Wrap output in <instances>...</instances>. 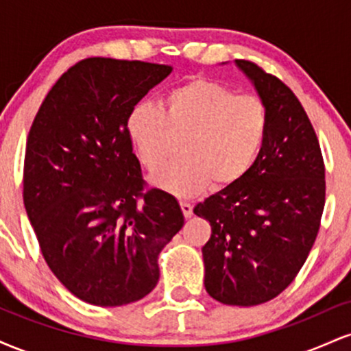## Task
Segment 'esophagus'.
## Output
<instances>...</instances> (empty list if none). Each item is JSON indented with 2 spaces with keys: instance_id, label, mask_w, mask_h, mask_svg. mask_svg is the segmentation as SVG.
<instances>
[{
  "instance_id": "1",
  "label": "esophagus",
  "mask_w": 351,
  "mask_h": 351,
  "mask_svg": "<svg viewBox=\"0 0 351 351\" xmlns=\"http://www.w3.org/2000/svg\"><path fill=\"white\" fill-rule=\"evenodd\" d=\"M180 206H181V211H183V216L186 217V219L193 216V206L188 203V201H180Z\"/></svg>"
}]
</instances>
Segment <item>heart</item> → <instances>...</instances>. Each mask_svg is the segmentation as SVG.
<instances>
[{
	"instance_id": "b5f03b06",
	"label": "heart",
	"mask_w": 351,
	"mask_h": 351,
	"mask_svg": "<svg viewBox=\"0 0 351 351\" xmlns=\"http://www.w3.org/2000/svg\"><path fill=\"white\" fill-rule=\"evenodd\" d=\"M267 107L256 95H237L211 79L171 88L163 108L138 102L127 117V134L140 163L155 171L181 138L180 162L152 176L156 188L178 196L208 186L226 188L251 170L267 134Z\"/></svg>"
}]
</instances>
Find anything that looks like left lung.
<instances>
[{
	"label": "left lung",
	"instance_id": "obj_1",
	"mask_svg": "<svg viewBox=\"0 0 351 351\" xmlns=\"http://www.w3.org/2000/svg\"><path fill=\"white\" fill-rule=\"evenodd\" d=\"M236 66L267 107V134L251 170L193 211L211 224L203 245L206 292L251 307L285 291L307 261L325 206V165L291 88L249 60Z\"/></svg>",
	"mask_w": 351,
	"mask_h": 351
}]
</instances>
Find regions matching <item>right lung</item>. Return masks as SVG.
I'll use <instances>...</instances> for the list:
<instances>
[{"label":"right lung","instance_id":"1","mask_svg":"<svg viewBox=\"0 0 351 351\" xmlns=\"http://www.w3.org/2000/svg\"><path fill=\"white\" fill-rule=\"evenodd\" d=\"M171 66L88 58L60 75L26 143L23 199L60 284L87 304L143 299L160 279L158 254L183 228L178 201L145 191L127 117Z\"/></svg>","mask_w":351,"mask_h":351}]
</instances>
